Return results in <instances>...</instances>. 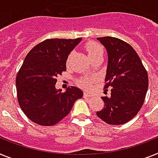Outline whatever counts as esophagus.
Segmentation results:
<instances>
[{
	"instance_id": "obj_1",
	"label": "esophagus",
	"mask_w": 158,
	"mask_h": 158,
	"mask_svg": "<svg viewBox=\"0 0 158 158\" xmlns=\"http://www.w3.org/2000/svg\"><path fill=\"white\" fill-rule=\"evenodd\" d=\"M84 97H85V98L91 97V94L90 93H88V92H85V93H84Z\"/></svg>"
}]
</instances>
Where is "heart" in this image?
<instances>
[{"instance_id": "obj_1", "label": "heart", "mask_w": 158, "mask_h": 158, "mask_svg": "<svg viewBox=\"0 0 158 158\" xmlns=\"http://www.w3.org/2000/svg\"><path fill=\"white\" fill-rule=\"evenodd\" d=\"M85 49L87 51V53H88L89 58L92 60L94 58H96V57L99 56H103L104 50L101 44L97 43V42H89L85 44ZM72 57V54H70L69 56V58H68V63L69 62L70 58ZM94 80V77H89V78H84L79 81L80 85L83 87H89L90 85V83L93 81Z\"/></svg>"}]
</instances>
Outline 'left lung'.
<instances>
[{"instance_id":"obj_1","label":"left lung","mask_w":158,"mask_h":158,"mask_svg":"<svg viewBox=\"0 0 158 158\" xmlns=\"http://www.w3.org/2000/svg\"><path fill=\"white\" fill-rule=\"evenodd\" d=\"M106 48L108 63L104 86L109 97H102L104 108L97 115L108 124H123L137 114L148 86V73L133 48L114 37L98 38ZM104 93H106L104 91Z\"/></svg>"}]
</instances>
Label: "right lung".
Listing matches in <instances>:
<instances>
[{"label":"right lung","mask_w":158,"mask_h":158,"mask_svg":"<svg viewBox=\"0 0 158 158\" xmlns=\"http://www.w3.org/2000/svg\"><path fill=\"white\" fill-rule=\"evenodd\" d=\"M81 41V38L49 39L27 55L17 74V94L21 109L34 123L56 124L83 97V92L75 86L69 87L64 93L56 89V77L66 71L68 56Z\"/></svg>","instance_id":"1"}]
</instances>
